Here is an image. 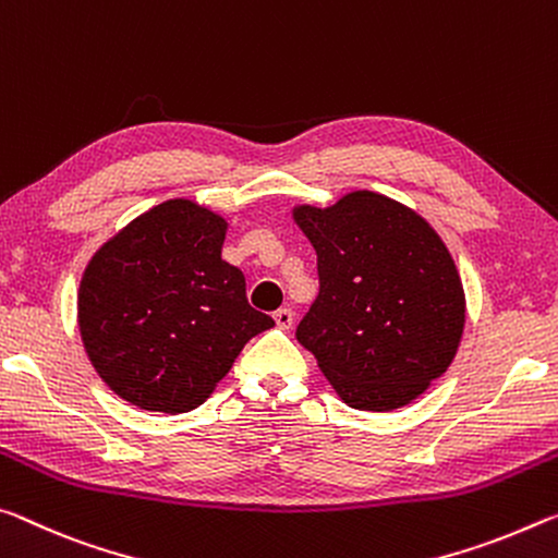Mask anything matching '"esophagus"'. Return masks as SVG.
I'll return each instance as SVG.
<instances>
[{
    "instance_id": "34e87169",
    "label": "esophagus",
    "mask_w": 558,
    "mask_h": 558,
    "mask_svg": "<svg viewBox=\"0 0 558 558\" xmlns=\"http://www.w3.org/2000/svg\"><path fill=\"white\" fill-rule=\"evenodd\" d=\"M274 322H277L279 328H291V324H294V312L289 306H281L274 312Z\"/></svg>"
}]
</instances>
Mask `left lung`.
<instances>
[{
    "label": "left lung",
    "instance_id": "left-lung-1",
    "mask_svg": "<svg viewBox=\"0 0 558 558\" xmlns=\"http://www.w3.org/2000/svg\"><path fill=\"white\" fill-rule=\"evenodd\" d=\"M316 250L318 296L296 326L343 403L408 405L452 363L464 291L445 242L413 209L359 190L294 209Z\"/></svg>",
    "mask_w": 558,
    "mask_h": 558
}]
</instances>
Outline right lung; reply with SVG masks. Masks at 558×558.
Wrapping results in <instances>:
<instances>
[{
  "mask_svg": "<svg viewBox=\"0 0 558 558\" xmlns=\"http://www.w3.org/2000/svg\"><path fill=\"white\" fill-rule=\"evenodd\" d=\"M227 222L190 199L135 217L88 262L78 328L116 396L150 413L203 405L244 343L274 326L222 259Z\"/></svg>",
  "mask_w": 558,
  "mask_h": 558,
  "instance_id": "add662e5",
  "label": "right lung"
}]
</instances>
